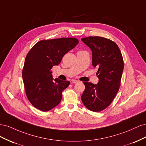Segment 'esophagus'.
<instances>
[{
  "mask_svg": "<svg viewBox=\"0 0 146 146\" xmlns=\"http://www.w3.org/2000/svg\"><path fill=\"white\" fill-rule=\"evenodd\" d=\"M77 82H78V80H72V83H77Z\"/></svg>",
  "mask_w": 146,
  "mask_h": 146,
  "instance_id": "esophagus-1",
  "label": "esophagus"
}]
</instances>
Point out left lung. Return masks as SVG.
Returning a JSON list of instances; mask_svg holds the SVG:
<instances>
[{
  "label": "left lung",
  "instance_id": "left-lung-1",
  "mask_svg": "<svg viewBox=\"0 0 146 146\" xmlns=\"http://www.w3.org/2000/svg\"><path fill=\"white\" fill-rule=\"evenodd\" d=\"M81 40L92 52V64L98 69L97 85L83 83L85 90L81 97L84 105L92 111H102L111 104L121 85L123 69L122 55L114 41L100 36H89Z\"/></svg>",
  "mask_w": 146,
  "mask_h": 146
}]
</instances>
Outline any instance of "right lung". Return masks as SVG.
<instances>
[{"label":"right lung","instance_id":"1","mask_svg":"<svg viewBox=\"0 0 146 146\" xmlns=\"http://www.w3.org/2000/svg\"><path fill=\"white\" fill-rule=\"evenodd\" d=\"M78 42L76 38L44 39L30 50L25 57L23 78L26 96L33 107L47 111L60 104L62 92L70 82L53 80L51 69Z\"/></svg>","mask_w":146,"mask_h":146}]
</instances>
